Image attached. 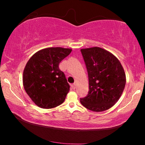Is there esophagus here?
I'll return each instance as SVG.
<instances>
[{"label": "esophagus", "instance_id": "1", "mask_svg": "<svg viewBox=\"0 0 145 145\" xmlns=\"http://www.w3.org/2000/svg\"><path fill=\"white\" fill-rule=\"evenodd\" d=\"M72 88H73V89H75V88H76V84H75V83H74V84H72Z\"/></svg>", "mask_w": 145, "mask_h": 145}]
</instances>
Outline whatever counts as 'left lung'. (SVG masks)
Wrapping results in <instances>:
<instances>
[{"mask_svg": "<svg viewBox=\"0 0 145 145\" xmlns=\"http://www.w3.org/2000/svg\"><path fill=\"white\" fill-rule=\"evenodd\" d=\"M86 67L89 91L80 99L88 109L101 112L109 109L121 97L126 83L125 74L119 60L100 47L81 49Z\"/></svg>", "mask_w": 145, "mask_h": 145, "instance_id": "obj_1", "label": "left lung"}]
</instances>
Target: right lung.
I'll list each match as a JSON object with an SVG mask.
<instances>
[{
    "label": "right lung",
    "mask_w": 145,
    "mask_h": 145,
    "mask_svg": "<svg viewBox=\"0 0 145 145\" xmlns=\"http://www.w3.org/2000/svg\"><path fill=\"white\" fill-rule=\"evenodd\" d=\"M71 52L72 49L61 47L45 48L34 54L27 63L24 87L38 106L51 109L65 101L70 86L59 65Z\"/></svg>",
    "instance_id": "obj_1"
}]
</instances>
